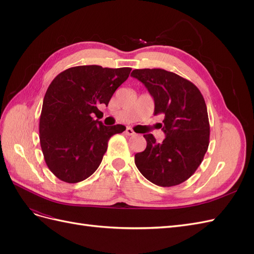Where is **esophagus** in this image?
<instances>
[{
  "mask_svg": "<svg viewBox=\"0 0 254 254\" xmlns=\"http://www.w3.org/2000/svg\"><path fill=\"white\" fill-rule=\"evenodd\" d=\"M125 132H126L127 135H134V134H135V132H134L133 130H132L131 128H130V127H127V128H126V131H125Z\"/></svg>",
  "mask_w": 254,
  "mask_h": 254,
  "instance_id": "34e87169",
  "label": "esophagus"
}]
</instances>
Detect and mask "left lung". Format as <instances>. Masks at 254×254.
<instances>
[{
    "label": "left lung",
    "mask_w": 254,
    "mask_h": 254,
    "mask_svg": "<svg viewBox=\"0 0 254 254\" xmlns=\"http://www.w3.org/2000/svg\"><path fill=\"white\" fill-rule=\"evenodd\" d=\"M163 114L165 139L144 134L147 146L134 156L137 170L153 184L170 188L188 180L201 164L210 143V123L201 92L193 82L163 68L133 70Z\"/></svg>",
    "instance_id": "left-lung-1"
}]
</instances>
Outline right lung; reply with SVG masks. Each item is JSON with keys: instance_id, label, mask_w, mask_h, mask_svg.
Returning a JSON list of instances; mask_svg holds the SVG:
<instances>
[{"instance_id": "add662e5", "label": "right lung", "mask_w": 254, "mask_h": 254, "mask_svg": "<svg viewBox=\"0 0 254 254\" xmlns=\"http://www.w3.org/2000/svg\"><path fill=\"white\" fill-rule=\"evenodd\" d=\"M130 67L79 65L58 74L45 93L39 122L40 145L50 171L66 183L87 179L101 164L113 134L123 125L107 127L93 115L108 106Z\"/></svg>"}]
</instances>
